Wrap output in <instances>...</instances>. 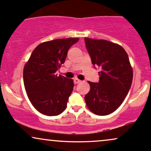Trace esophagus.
Instances as JSON below:
<instances>
[{"mask_svg": "<svg viewBox=\"0 0 151 151\" xmlns=\"http://www.w3.org/2000/svg\"><path fill=\"white\" fill-rule=\"evenodd\" d=\"M73 81H74V83H75V84H78V83H79L81 82V80H79V79H78V78H74L73 79Z\"/></svg>", "mask_w": 151, "mask_h": 151, "instance_id": "34e87169", "label": "esophagus"}]
</instances>
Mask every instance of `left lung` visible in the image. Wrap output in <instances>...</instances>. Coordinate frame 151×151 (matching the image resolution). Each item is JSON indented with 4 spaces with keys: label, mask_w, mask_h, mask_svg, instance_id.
I'll return each instance as SVG.
<instances>
[{
    "label": "left lung",
    "mask_w": 151,
    "mask_h": 151,
    "mask_svg": "<svg viewBox=\"0 0 151 151\" xmlns=\"http://www.w3.org/2000/svg\"><path fill=\"white\" fill-rule=\"evenodd\" d=\"M94 65L101 68L100 81H88L90 90L85 96L87 107L97 115L116 110L124 100L133 80V69L122 46L104 40L85 38Z\"/></svg>",
    "instance_id": "obj_1"
}]
</instances>
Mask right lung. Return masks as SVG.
Returning <instances> with one entry per match:
<instances>
[{
  "instance_id": "obj_1",
  "label": "right lung",
  "mask_w": 151,
  "mask_h": 151,
  "mask_svg": "<svg viewBox=\"0 0 151 151\" xmlns=\"http://www.w3.org/2000/svg\"><path fill=\"white\" fill-rule=\"evenodd\" d=\"M78 38L57 39L44 42L34 49L23 69V81L34 107L47 116H57L67 107L73 89V79L57 76L68 49Z\"/></svg>"
}]
</instances>
